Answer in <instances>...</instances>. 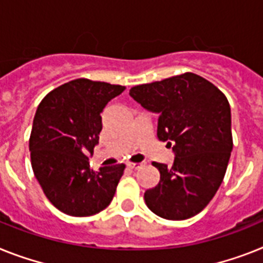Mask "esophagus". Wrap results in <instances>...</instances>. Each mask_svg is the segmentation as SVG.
I'll use <instances>...</instances> for the list:
<instances>
[{"instance_id": "obj_1", "label": "esophagus", "mask_w": 263, "mask_h": 263, "mask_svg": "<svg viewBox=\"0 0 263 263\" xmlns=\"http://www.w3.org/2000/svg\"><path fill=\"white\" fill-rule=\"evenodd\" d=\"M144 162H140V163H132V162H128L127 165L129 168H134V170H138V168H142L143 165H144Z\"/></svg>"}]
</instances>
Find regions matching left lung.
<instances>
[{
	"instance_id": "1",
	"label": "left lung",
	"mask_w": 263,
	"mask_h": 263,
	"mask_svg": "<svg viewBox=\"0 0 263 263\" xmlns=\"http://www.w3.org/2000/svg\"><path fill=\"white\" fill-rule=\"evenodd\" d=\"M134 100L159 114L158 139L175 154L171 167L154 162L160 180L144 193L159 217L183 220L210 203L233 149L230 104L213 83L195 73L173 76L129 89Z\"/></svg>"
}]
</instances>
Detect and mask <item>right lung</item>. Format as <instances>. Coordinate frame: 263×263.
I'll list each match as a JSON object with an SVG mask.
<instances>
[{
    "instance_id": "obj_1",
    "label": "right lung",
    "mask_w": 263,
    "mask_h": 263,
    "mask_svg": "<svg viewBox=\"0 0 263 263\" xmlns=\"http://www.w3.org/2000/svg\"><path fill=\"white\" fill-rule=\"evenodd\" d=\"M125 89L76 79L46 95L37 108L29 139L32 168L53 206L72 217H89L111 203L124 164L89 168L99 143L101 112Z\"/></svg>"
}]
</instances>
